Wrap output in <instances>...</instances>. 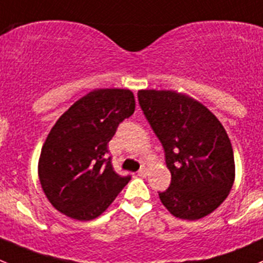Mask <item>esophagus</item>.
Returning a JSON list of instances; mask_svg holds the SVG:
<instances>
[{"instance_id":"1","label":"esophagus","mask_w":263,"mask_h":263,"mask_svg":"<svg viewBox=\"0 0 263 263\" xmlns=\"http://www.w3.org/2000/svg\"><path fill=\"white\" fill-rule=\"evenodd\" d=\"M138 176H141V177H146L147 176V167L146 166H142L141 169H139Z\"/></svg>"}]
</instances>
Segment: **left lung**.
Segmentation results:
<instances>
[{"instance_id": "obj_1", "label": "left lung", "mask_w": 263, "mask_h": 263, "mask_svg": "<svg viewBox=\"0 0 263 263\" xmlns=\"http://www.w3.org/2000/svg\"><path fill=\"white\" fill-rule=\"evenodd\" d=\"M138 101L161 142L172 174L159 192L174 217L195 221L216 211L235 181L231 142L219 120L196 99L173 90H139Z\"/></svg>"}]
</instances>
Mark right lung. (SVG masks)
<instances>
[{
    "instance_id": "right-lung-1",
    "label": "right lung",
    "mask_w": 263,
    "mask_h": 263,
    "mask_svg": "<svg viewBox=\"0 0 263 263\" xmlns=\"http://www.w3.org/2000/svg\"><path fill=\"white\" fill-rule=\"evenodd\" d=\"M136 109L127 89H96L55 122L42 146L39 178L57 211L77 221L101 216L130 181L114 171L108 142Z\"/></svg>"
}]
</instances>
